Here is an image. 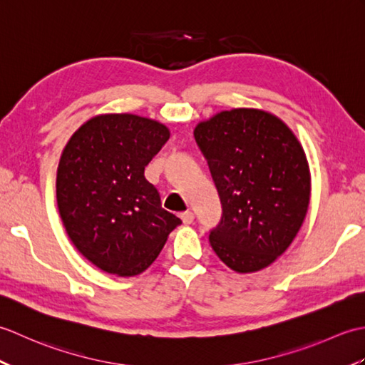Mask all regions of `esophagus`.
<instances>
[{
  "instance_id": "1",
  "label": "esophagus",
  "mask_w": 365,
  "mask_h": 365,
  "mask_svg": "<svg viewBox=\"0 0 365 365\" xmlns=\"http://www.w3.org/2000/svg\"><path fill=\"white\" fill-rule=\"evenodd\" d=\"M180 218H182L183 224H191V222H192V220H195V213L190 212V210H187V212H182V213H180Z\"/></svg>"
}]
</instances>
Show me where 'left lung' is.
Here are the masks:
<instances>
[{
	"label": "left lung",
	"instance_id": "8db88e82",
	"mask_svg": "<svg viewBox=\"0 0 365 365\" xmlns=\"http://www.w3.org/2000/svg\"><path fill=\"white\" fill-rule=\"evenodd\" d=\"M195 138L222 207L213 251L238 273L268 267L297 237L311 197L297 136L276 115L240 108L200 122Z\"/></svg>",
	"mask_w": 365,
	"mask_h": 365
}]
</instances>
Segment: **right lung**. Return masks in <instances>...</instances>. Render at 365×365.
<instances>
[{
  "label": "right lung",
  "instance_id": "add662e5",
  "mask_svg": "<svg viewBox=\"0 0 365 365\" xmlns=\"http://www.w3.org/2000/svg\"><path fill=\"white\" fill-rule=\"evenodd\" d=\"M168 139L157 120L103 114L76 130L61 155L56 197L64 227L76 250L106 273H143L182 224L144 177Z\"/></svg>",
  "mask_w": 365,
  "mask_h": 365
}]
</instances>
